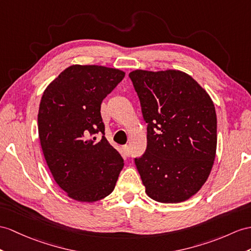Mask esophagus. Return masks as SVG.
<instances>
[{"label":"esophagus","instance_id":"1","mask_svg":"<svg viewBox=\"0 0 251 251\" xmlns=\"http://www.w3.org/2000/svg\"><path fill=\"white\" fill-rule=\"evenodd\" d=\"M122 149H124V153H125L126 156H130V154H131V149H130L129 146L125 145L124 147H122Z\"/></svg>","mask_w":251,"mask_h":251}]
</instances>
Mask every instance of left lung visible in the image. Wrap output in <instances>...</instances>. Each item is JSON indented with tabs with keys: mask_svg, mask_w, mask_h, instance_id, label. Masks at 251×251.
Segmentation results:
<instances>
[{
	"mask_svg": "<svg viewBox=\"0 0 251 251\" xmlns=\"http://www.w3.org/2000/svg\"><path fill=\"white\" fill-rule=\"evenodd\" d=\"M147 122V149L135 164L148 196L178 203L194 196L216 154L217 118L206 91L178 70L129 75Z\"/></svg>",
	"mask_w": 251,
	"mask_h": 251,
	"instance_id": "8db88e82",
	"label": "left lung"
}]
</instances>
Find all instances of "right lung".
<instances>
[{"instance_id": "add662e5", "label": "right lung", "mask_w": 251, "mask_h": 251, "mask_svg": "<svg viewBox=\"0 0 251 251\" xmlns=\"http://www.w3.org/2000/svg\"><path fill=\"white\" fill-rule=\"evenodd\" d=\"M126 73L103 66L73 65L42 95L38 134L49 169L72 199L94 202L116 185L124 158L105 138L101 103ZM101 132V139L95 133Z\"/></svg>"}]
</instances>
